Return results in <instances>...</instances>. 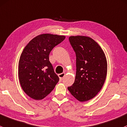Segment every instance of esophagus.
<instances>
[{"label": "esophagus", "mask_w": 127, "mask_h": 127, "mask_svg": "<svg viewBox=\"0 0 127 127\" xmlns=\"http://www.w3.org/2000/svg\"><path fill=\"white\" fill-rule=\"evenodd\" d=\"M65 76V73H61V74H59V79L60 80L62 81V79H63L64 77Z\"/></svg>", "instance_id": "1"}]
</instances>
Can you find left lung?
Returning <instances> with one entry per match:
<instances>
[{"label":"left lung","instance_id":"obj_1","mask_svg":"<svg viewBox=\"0 0 127 127\" xmlns=\"http://www.w3.org/2000/svg\"><path fill=\"white\" fill-rule=\"evenodd\" d=\"M69 41L76 56L74 83L68 89L81 102L95 97L102 88L107 74V61L103 49L91 38L71 36Z\"/></svg>","mask_w":127,"mask_h":127}]
</instances>
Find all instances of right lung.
Returning a JSON list of instances; mask_svg holds the SVG:
<instances>
[{
	"mask_svg": "<svg viewBox=\"0 0 127 127\" xmlns=\"http://www.w3.org/2000/svg\"><path fill=\"white\" fill-rule=\"evenodd\" d=\"M65 38L44 33L35 36L23 49L18 64V76L24 92L34 100H42L59 81L49 60L52 49Z\"/></svg>",
	"mask_w": 127,
	"mask_h": 127,
	"instance_id": "1",
	"label": "right lung"
}]
</instances>
